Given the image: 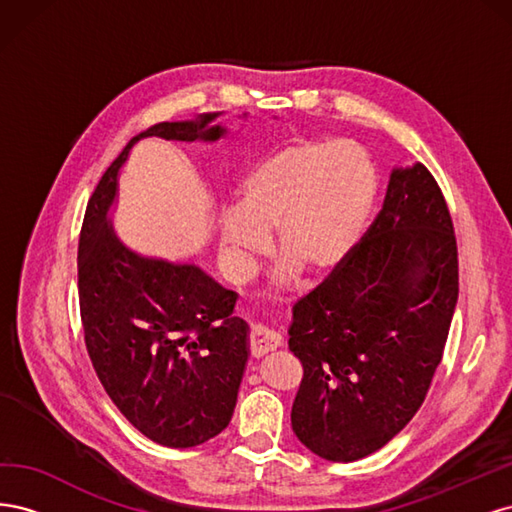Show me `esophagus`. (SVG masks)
I'll return each mask as SVG.
<instances>
[{
    "label": "esophagus",
    "instance_id": "34e87169",
    "mask_svg": "<svg viewBox=\"0 0 512 512\" xmlns=\"http://www.w3.org/2000/svg\"><path fill=\"white\" fill-rule=\"evenodd\" d=\"M250 337H252V354L256 356V359L258 356H265L282 346V335L275 331H269V329L256 327Z\"/></svg>",
    "mask_w": 512,
    "mask_h": 512
}]
</instances>
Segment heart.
I'll return each mask as SVG.
<instances>
[{
    "mask_svg": "<svg viewBox=\"0 0 512 512\" xmlns=\"http://www.w3.org/2000/svg\"><path fill=\"white\" fill-rule=\"evenodd\" d=\"M376 168L350 138H303L271 153L243 177L237 209L220 213V243L237 282L252 275L269 235L284 250L273 284L290 286L301 267L314 273L342 262L376 200Z\"/></svg>",
    "mask_w": 512,
    "mask_h": 512,
    "instance_id": "1",
    "label": "heart"
}]
</instances>
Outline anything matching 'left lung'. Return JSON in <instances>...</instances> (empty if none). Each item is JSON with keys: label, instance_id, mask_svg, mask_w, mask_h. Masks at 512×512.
<instances>
[{"label": "left lung", "instance_id": "left-lung-1", "mask_svg": "<svg viewBox=\"0 0 512 512\" xmlns=\"http://www.w3.org/2000/svg\"><path fill=\"white\" fill-rule=\"evenodd\" d=\"M459 294L451 213L429 170H391L382 211L333 273L292 307L303 363L292 431L327 461L376 453L421 408Z\"/></svg>", "mask_w": 512, "mask_h": 512}]
</instances>
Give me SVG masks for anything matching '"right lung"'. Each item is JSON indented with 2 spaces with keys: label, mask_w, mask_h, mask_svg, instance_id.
Masks as SVG:
<instances>
[{
  "label": "right lung",
  "mask_w": 512,
  "mask_h": 512,
  "mask_svg": "<svg viewBox=\"0 0 512 512\" xmlns=\"http://www.w3.org/2000/svg\"><path fill=\"white\" fill-rule=\"evenodd\" d=\"M222 113L162 121L134 136L91 194L79 239V301L89 359L108 397L149 440L170 448L218 436L237 406L250 329L237 292L192 262L143 256L113 228L119 170L147 136L215 143Z\"/></svg>",
  "instance_id": "right-lung-1"
}]
</instances>
